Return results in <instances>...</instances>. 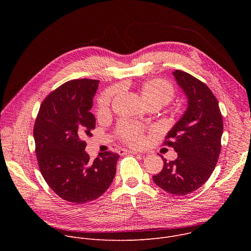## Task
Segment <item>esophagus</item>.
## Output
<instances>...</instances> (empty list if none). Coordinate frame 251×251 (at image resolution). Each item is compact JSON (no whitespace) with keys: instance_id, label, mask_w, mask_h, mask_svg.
I'll return each instance as SVG.
<instances>
[{"instance_id":"esophagus-1","label":"esophagus","mask_w":251,"mask_h":251,"mask_svg":"<svg viewBox=\"0 0 251 251\" xmlns=\"http://www.w3.org/2000/svg\"><path fill=\"white\" fill-rule=\"evenodd\" d=\"M120 154H126V153H131V154H134V155H139V153L137 151H127V150H121L119 151Z\"/></svg>"}]
</instances>
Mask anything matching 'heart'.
Returning <instances> with one entry per match:
<instances>
[{
	"label": "heart",
	"mask_w": 251,
	"mask_h": 251,
	"mask_svg": "<svg viewBox=\"0 0 251 251\" xmlns=\"http://www.w3.org/2000/svg\"><path fill=\"white\" fill-rule=\"evenodd\" d=\"M140 95L146 105L164 106L171 102L175 96L174 87L166 80L152 79L143 83L140 87ZM113 91L109 90L101 94L97 102V112L99 115L105 114L109 109ZM118 134L128 144L141 146L144 143L143 129L134 123L122 121L118 126Z\"/></svg>",
	"instance_id": "heart-1"
}]
</instances>
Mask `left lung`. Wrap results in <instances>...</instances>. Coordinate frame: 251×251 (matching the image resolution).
<instances>
[{
  "label": "left lung",
  "mask_w": 251,
  "mask_h": 251,
  "mask_svg": "<svg viewBox=\"0 0 251 251\" xmlns=\"http://www.w3.org/2000/svg\"><path fill=\"white\" fill-rule=\"evenodd\" d=\"M173 75L188 98V108L164 142L177 158L167 162L162 157L163 170L153 180L172 195L185 196L201 188L216 168L224 123L219 102L206 84L182 70Z\"/></svg>",
  "instance_id": "1"
}]
</instances>
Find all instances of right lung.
I'll return each instance as SVG.
<instances>
[{
  "label": "right lung",
  "instance_id": "right-lung-1",
  "mask_svg": "<svg viewBox=\"0 0 251 251\" xmlns=\"http://www.w3.org/2000/svg\"><path fill=\"white\" fill-rule=\"evenodd\" d=\"M99 81L74 79L43 101L33 127L40 171L50 188L64 201L84 203L102 196L116 174L119 155L99 153L91 161L84 151L95 128L89 112Z\"/></svg>",
  "mask_w": 251,
  "mask_h": 251
}]
</instances>
